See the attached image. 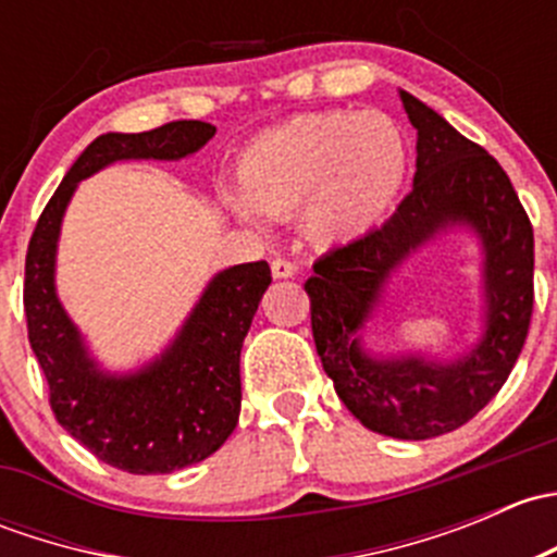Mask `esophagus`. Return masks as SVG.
Returning <instances> with one entry per match:
<instances>
[{"mask_svg": "<svg viewBox=\"0 0 557 557\" xmlns=\"http://www.w3.org/2000/svg\"><path fill=\"white\" fill-rule=\"evenodd\" d=\"M296 272H299V267H296V263L290 261V258H274V261H272V274L277 280L294 277Z\"/></svg>", "mask_w": 557, "mask_h": 557, "instance_id": "1", "label": "esophagus"}]
</instances>
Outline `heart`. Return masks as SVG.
Wrapping results in <instances>:
<instances>
[{
	"label": "heart",
	"mask_w": 557,
	"mask_h": 557,
	"mask_svg": "<svg viewBox=\"0 0 557 557\" xmlns=\"http://www.w3.org/2000/svg\"><path fill=\"white\" fill-rule=\"evenodd\" d=\"M409 170L407 137L383 112L325 110L296 115L258 134L239 159L243 194L226 205L243 221L258 210L299 212L318 247L347 245L372 232L398 199Z\"/></svg>",
	"instance_id": "b5f03b06"
}]
</instances>
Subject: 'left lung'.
Returning a JSON list of instances; mask_svg holds the SVG:
<instances>
[{
  "label": "left lung",
  "mask_w": 557,
  "mask_h": 557,
  "mask_svg": "<svg viewBox=\"0 0 557 557\" xmlns=\"http://www.w3.org/2000/svg\"><path fill=\"white\" fill-rule=\"evenodd\" d=\"M418 128L414 185L391 221L318 258L305 283L312 336L336 396L369 431L431 440L469 423L507 383L533 314V226L507 172L440 112L401 91ZM453 222H466L486 250V336L460 362L422 357L372 359L357 331L384 280L413 249Z\"/></svg>",
  "instance_id": "left-lung-1"
}]
</instances>
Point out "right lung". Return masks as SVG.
Here are the masks:
<instances>
[{"label":"right lung","instance_id":"1","mask_svg":"<svg viewBox=\"0 0 557 557\" xmlns=\"http://www.w3.org/2000/svg\"><path fill=\"white\" fill-rule=\"evenodd\" d=\"M212 134V123L172 121L143 134L97 137L45 205L26 250V329L48 380L50 409L81 445L128 474H170L199 463L237 429L239 350L272 272L267 261L221 272L159 361L132 377H110L86 356L81 334L55 299L61 215L75 185L112 161L183 159Z\"/></svg>","mask_w":557,"mask_h":557}]
</instances>
